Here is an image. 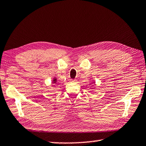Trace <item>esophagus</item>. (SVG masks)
Wrapping results in <instances>:
<instances>
[{
	"instance_id": "obj_1",
	"label": "esophagus",
	"mask_w": 146,
	"mask_h": 146,
	"mask_svg": "<svg viewBox=\"0 0 146 146\" xmlns=\"http://www.w3.org/2000/svg\"><path fill=\"white\" fill-rule=\"evenodd\" d=\"M76 81V80H71V82H75Z\"/></svg>"
}]
</instances>
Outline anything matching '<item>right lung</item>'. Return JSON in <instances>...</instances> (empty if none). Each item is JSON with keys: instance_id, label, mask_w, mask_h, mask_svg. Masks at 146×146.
<instances>
[{"instance_id": "1", "label": "right lung", "mask_w": 146, "mask_h": 146, "mask_svg": "<svg viewBox=\"0 0 146 146\" xmlns=\"http://www.w3.org/2000/svg\"><path fill=\"white\" fill-rule=\"evenodd\" d=\"M56 78H54L53 80V83H56Z\"/></svg>"}]
</instances>
